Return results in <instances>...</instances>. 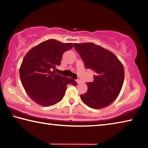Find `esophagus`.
Returning a JSON list of instances; mask_svg holds the SVG:
<instances>
[{"instance_id": "esophagus-1", "label": "esophagus", "mask_w": 148, "mask_h": 148, "mask_svg": "<svg viewBox=\"0 0 148 148\" xmlns=\"http://www.w3.org/2000/svg\"><path fill=\"white\" fill-rule=\"evenodd\" d=\"M76 82H77V84H79L80 82H80V80H79V79H76Z\"/></svg>"}]
</instances>
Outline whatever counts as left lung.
<instances>
[{
    "mask_svg": "<svg viewBox=\"0 0 148 148\" xmlns=\"http://www.w3.org/2000/svg\"><path fill=\"white\" fill-rule=\"evenodd\" d=\"M87 69L95 72L92 82L86 83L88 90L80 95L82 102L93 109H101L112 103L118 97L124 82L123 66L118 58L93 43H75Z\"/></svg>",
    "mask_w": 148,
    "mask_h": 148,
    "instance_id": "8db88e82",
    "label": "left lung"
}]
</instances>
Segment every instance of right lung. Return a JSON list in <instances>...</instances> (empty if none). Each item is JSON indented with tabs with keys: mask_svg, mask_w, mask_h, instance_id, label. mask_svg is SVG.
I'll return each instance as SVG.
<instances>
[{
	"mask_svg": "<svg viewBox=\"0 0 148 148\" xmlns=\"http://www.w3.org/2000/svg\"><path fill=\"white\" fill-rule=\"evenodd\" d=\"M74 44L49 39L32 47L24 57L19 69L21 84L31 99L42 106H50L61 101L66 86L77 84L70 77L56 74L62 55Z\"/></svg>",
	"mask_w": 148,
	"mask_h": 148,
	"instance_id": "1",
	"label": "right lung"
}]
</instances>
